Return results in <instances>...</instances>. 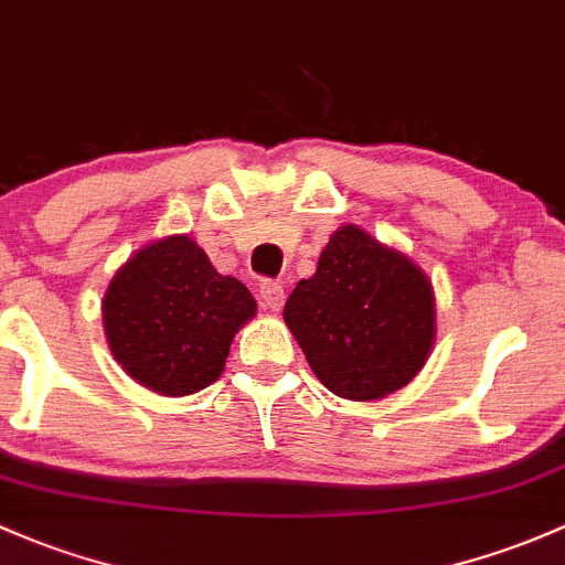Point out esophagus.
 Instances as JSON below:
<instances>
[{
  "label": "esophagus",
  "mask_w": 565,
  "mask_h": 565,
  "mask_svg": "<svg viewBox=\"0 0 565 565\" xmlns=\"http://www.w3.org/2000/svg\"><path fill=\"white\" fill-rule=\"evenodd\" d=\"M259 298H263V306L270 308V311H278L284 306V287L278 281H263L259 284Z\"/></svg>",
  "instance_id": "esophagus-1"
}]
</instances>
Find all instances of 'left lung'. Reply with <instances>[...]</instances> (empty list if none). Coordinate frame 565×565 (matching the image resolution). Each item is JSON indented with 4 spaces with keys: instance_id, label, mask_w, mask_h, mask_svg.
<instances>
[{
    "instance_id": "1",
    "label": "left lung",
    "mask_w": 565,
    "mask_h": 565,
    "mask_svg": "<svg viewBox=\"0 0 565 565\" xmlns=\"http://www.w3.org/2000/svg\"><path fill=\"white\" fill-rule=\"evenodd\" d=\"M284 322L324 387L347 401H379L423 371L436 341V298L406 254L343 224L317 273L292 289Z\"/></svg>"
}]
</instances>
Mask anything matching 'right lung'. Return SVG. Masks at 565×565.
I'll return each mask as SVG.
<instances>
[{
	"instance_id": "right-lung-1",
	"label": "right lung",
	"mask_w": 565,
	"mask_h": 565,
	"mask_svg": "<svg viewBox=\"0 0 565 565\" xmlns=\"http://www.w3.org/2000/svg\"><path fill=\"white\" fill-rule=\"evenodd\" d=\"M254 313L246 284L222 276L189 235L135 252L103 300L113 358L135 382L168 397L216 382L235 332Z\"/></svg>"
}]
</instances>
